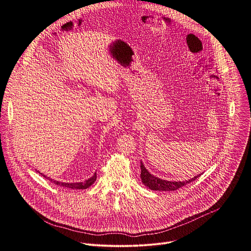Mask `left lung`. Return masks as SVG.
Segmentation results:
<instances>
[{
  "label": "left lung",
  "mask_w": 251,
  "mask_h": 251,
  "mask_svg": "<svg viewBox=\"0 0 251 251\" xmlns=\"http://www.w3.org/2000/svg\"><path fill=\"white\" fill-rule=\"evenodd\" d=\"M140 167H141L142 183L153 191H165V192L166 191H176L177 189L186 186L187 184H190L191 182H194L195 180H197V177H199L201 176V175H198V176L192 177L191 180L185 181V182H171V181H167V180H162V178H159L158 176H155L152 174H150L147 171V169L145 168V166L143 165L142 162H141Z\"/></svg>",
  "instance_id": "1"
}]
</instances>
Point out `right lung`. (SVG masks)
<instances>
[{
	"instance_id": "right-lung-1",
	"label": "right lung",
	"mask_w": 251,
	"mask_h": 251,
	"mask_svg": "<svg viewBox=\"0 0 251 251\" xmlns=\"http://www.w3.org/2000/svg\"><path fill=\"white\" fill-rule=\"evenodd\" d=\"M46 178H48V180L51 181L53 184L57 185V186H61V187H64V188H68V189H73V190H85L87 188H89L92 184H94V182L96 181V173L90 177L88 178V180H86L85 182H81V183H60L58 181H53L52 178H50L49 176L43 175Z\"/></svg>"
}]
</instances>
